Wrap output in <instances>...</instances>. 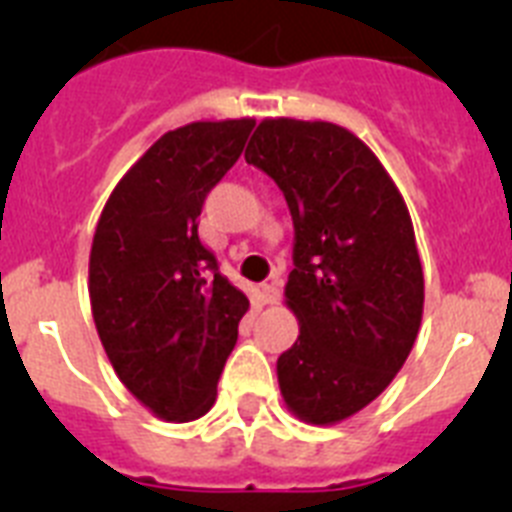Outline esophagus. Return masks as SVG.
Segmentation results:
<instances>
[{
    "mask_svg": "<svg viewBox=\"0 0 512 512\" xmlns=\"http://www.w3.org/2000/svg\"><path fill=\"white\" fill-rule=\"evenodd\" d=\"M261 300L266 302V305H277L279 300H282V292H279V284H261Z\"/></svg>",
    "mask_w": 512,
    "mask_h": 512,
    "instance_id": "esophagus-1",
    "label": "esophagus"
}]
</instances>
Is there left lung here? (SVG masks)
<instances>
[{"instance_id": "8db88e82", "label": "left lung", "mask_w": 512, "mask_h": 512, "mask_svg": "<svg viewBox=\"0 0 512 512\" xmlns=\"http://www.w3.org/2000/svg\"><path fill=\"white\" fill-rule=\"evenodd\" d=\"M246 161L271 176L295 223V346L279 390L315 425L359 413L395 379L423 318V269L402 194L369 148L333 122L264 120Z\"/></svg>"}]
</instances>
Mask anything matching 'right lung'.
I'll return each mask as SVG.
<instances>
[{
    "mask_svg": "<svg viewBox=\"0 0 512 512\" xmlns=\"http://www.w3.org/2000/svg\"><path fill=\"white\" fill-rule=\"evenodd\" d=\"M256 122H192L143 153L104 205L89 256L99 341L122 384L166 420L212 408L248 297L200 241L207 194Z\"/></svg>",
    "mask_w": 512,
    "mask_h": 512,
    "instance_id": "obj_1",
    "label": "right lung"
}]
</instances>
